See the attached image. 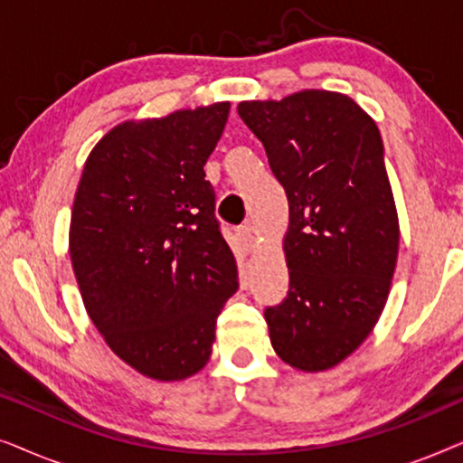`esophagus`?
<instances>
[{
  "label": "esophagus",
  "instance_id": "1",
  "mask_svg": "<svg viewBox=\"0 0 463 463\" xmlns=\"http://www.w3.org/2000/svg\"><path fill=\"white\" fill-rule=\"evenodd\" d=\"M236 236H238V244H240V249H242L244 255H250V252L257 249V238H255V233H252L250 227H240Z\"/></svg>",
  "mask_w": 463,
  "mask_h": 463
}]
</instances>
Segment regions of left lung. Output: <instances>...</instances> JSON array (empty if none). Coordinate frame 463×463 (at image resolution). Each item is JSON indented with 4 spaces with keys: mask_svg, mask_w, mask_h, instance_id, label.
<instances>
[{
    "mask_svg": "<svg viewBox=\"0 0 463 463\" xmlns=\"http://www.w3.org/2000/svg\"><path fill=\"white\" fill-rule=\"evenodd\" d=\"M240 118L288 198V295L265 309L278 356L328 371L369 337L388 301L401 227L379 128L356 100L301 90L242 100Z\"/></svg>",
    "mask_w": 463,
    "mask_h": 463,
    "instance_id": "8db88e82",
    "label": "left lung"
}]
</instances>
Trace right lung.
I'll list each match as a JSON object with an SVG mask.
<instances>
[{"instance_id": "1", "label": "right lung", "mask_w": 463, "mask_h": 463, "mask_svg": "<svg viewBox=\"0 0 463 463\" xmlns=\"http://www.w3.org/2000/svg\"><path fill=\"white\" fill-rule=\"evenodd\" d=\"M230 103L128 119L94 145L69 225L81 301L118 358L156 382L206 366L238 290L204 164Z\"/></svg>"}]
</instances>
